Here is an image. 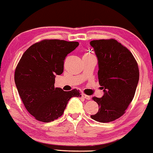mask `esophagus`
<instances>
[{
    "mask_svg": "<svg viewBox=\"0 0 153 153\" xmlns=\"http://www.w3.org/2000/svg\"><path fill=\"white\" fill-rule=\"evenodd\" d=\"M82 97H84V99H87V100H89V99H91V97H90V96L86 95V94H84V93H82Z\"/></svg>",
    "mask_w": 153,
    "mask_h": 153,
    "instance_id": "34e87169",
    "label": "esophagus"
}]
</instances>
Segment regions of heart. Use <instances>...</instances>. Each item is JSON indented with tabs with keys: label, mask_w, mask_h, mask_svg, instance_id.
Wrapping results in <instances>:
<instances>
[{
	"label": "heart",
	"mask_w": 153,
	"mask_h": 153,
	"mask_svg": "<svg viewBox=\"0 0 153 153\" xmlns=\"http://www.w3.org/2000/svg\"><path fill=\"white\" fill-rule=\"evenodd\" d=\"M88 54H86L85 55H88Z\"/></svg>",
	"instance_id": "heart-1"
}]
</instances>
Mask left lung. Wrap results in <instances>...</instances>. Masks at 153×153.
<instances>
[{
    "mask_svg": "<svg viewBox=\"0 0 153 153\" xmlns=\"http://www.w3.org/2000/svg\"><path fill=\"white\" fill-rule=\"evenodd\" d=\"M98 60L99 83L102 97H93L99 105L92 119L109 123L120 118L133 100L139 82V69L131 52L115 39L90 42Z\"/></svg>",
    "mask_w": 153,
    "mask_h": 153,
    "instance_id": "8db88e82",
    "label": "left lung"
}]
</instances>
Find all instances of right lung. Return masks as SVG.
Listing matches in <instances>:
<instances>
[{
  "instance_id": "right-lung-1",
  "label": "right lung",
  "mask_w": 153,
  "mask_h": 153,
  "mask_svg": "<svg viewBox=\"0 0 153 153\" xmlns=\"http://www.w3.org/2000/svg\"><path fill=\"white\" fill-rule=\"evenodd\" d=\"M79 45L78 42L43 40L28 48L15 71V83L24 106L37 120L49 123L62 115L78 90L64 91L55 88V77L63 72L64 60Z\"/></svg>"
}]
</instances>
